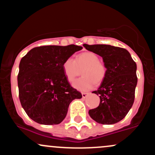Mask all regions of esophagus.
I'll use <instances>...</instances> for the list:
<instances>
[{"instance_id":"obj_1","label":"esophagus","mask_w":155,"mask_h":155,"mask_svg":"<svg viewBox=\"0 0 155 155\" xmlns=\"http://www.w3.org/2000/svg\"><path fill=\"white\" fill-rule=\"evenodd\" d=\"M88 95H89V93H81V96H82L83 98H85L86 97L88 96Z\"/></svg>"}]
</instances>
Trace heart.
<instances>
[{"label":"heart","mask_w":155,"mask_h":155,"mask_svg":"<svg viewBox=\"0 0 155 155\" xmlns=\"http://www.w3.org/2000/svg\"><path fill=\"white\" fill-rule=\"evenodd\" d=\"M62 69L66 79L69 82L75 81L82 71V77L74 83L78 91L85 92L91 90L95 85L100 84L106 76V68L100 62L99 57L95 53L87 51L75 57L64 60Z\"/></svg>","instance_id":"1"}]
</instances>
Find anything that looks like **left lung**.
Segmentation results:
<instances>
[{
    "label": "left lung",
    "mask_w": 155,
    "mask_h": 155,
    "mask_svg": "<svg viewBox=\"0 0 155 155\" xmlns=\"http://www.w3.org/2000/svg\"><path fill=\"white\" fill-rule=\"evenodd\" d=\"M87 50L102 57L106 76L93 93L100 97L98 107L89 110L95 121L113 124L128 113L135 99L137 65L127 50L110 45H83Z\"/></svg>",
    "instance_id": "obj_1"
}]
</instances>
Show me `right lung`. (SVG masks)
<instances>
[{"instance_id":"obj_1","label":"right lung","mask_w":155,"mask_h":155,"mask_svg":"<svg viewBox=\"0 0 155 155\" xmlns=\"http://www.w3.org/2000/svg\"><path fill=\"white\" fill-rule=\"evenodd\" d=\"M81 46L45 45L34 48L20 60L18 84L22 107L31 119L44 125L59 124L69 104L81 93L64 76L62 64Z\"/></svg>"}]
</instances>
